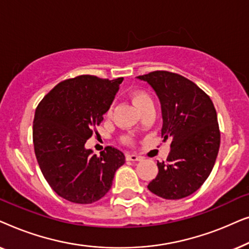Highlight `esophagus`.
Listing matches in <instances>:
<instances>
[{
	"mask_svg": "<svg viewBox=\"0 0 249 249\" xmlns=\"http://www.w3.org/2000/svg\"><path fill=\"white\" fill-rule=\"evenodd\" d=\"M125 160H127V161L136 162V161H142V158L137 154H129L128 153V154H125Z\"/></svg>",
	"mask_w": 249,
	"mask_h": 249,
	"instance_id": "1",
	"label": "esophagus"
}]
</instances>
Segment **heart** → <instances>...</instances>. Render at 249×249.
I'll list each match as a JSON object with an SVG mask.
<instances>
[{
	"instance_id": "heart-1",
	"label": "heart",
	"mask_w": 249,
	"mask_h": 249,
	"mask_svg": "<svg viewBox=\"0 0 249 249\" xmlns=\"http://www.w3.org/2000/svg\"><path fill=\"white\" fill-rule=\"evenodd\" d=\"M131 101L135 104V107L142 111V108L147 107V105L153 104V101L149 95L144 90H136L131 94Z\"/></svg>"
}]
</instances>
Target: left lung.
Returning a JSON list of instances; mask_svg holds the SVG:
<instances>
[{
    "mask_svg": "<svg viewBox=\"0 0 249 249\" xmlns=\"http://www.w3.org/2000/svg\"><path fill=\"white\" fill-rule=\"evenodd\" d=\"M158 95L163 142L171 139L166 163L147 188L165 199L192 195L209 178L220 147L216 111L211 98L193 81L168 71L137 77Z\"/></svg>",
    "mask_w": 249,
    "mask_h": 249,
    "instance_id": "left-lung-1",
    "label": "left lung"
}]
</instances>
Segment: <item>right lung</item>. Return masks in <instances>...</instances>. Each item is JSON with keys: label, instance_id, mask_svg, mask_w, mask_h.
Listing matches in <instances>:
<instances>
[{"label": "right lung", "instance_id": "right-lung-1", "mask_svg": "<svg viewBox=\"0 0 249 249\" xmlns=\"http://www.w3.org/2000/svg\"><path fill=\"white\" fill-rule=\"evenodd\" d=\"M124 78L79 76L56 85L36 108L33 141L44 178L62 198L77 204L101 199L112 187L124 154L107 146L100 156L85 147L103 120Z\"/></svg>", "mask_w": 249, "mask_h": 249}]
</instances>
